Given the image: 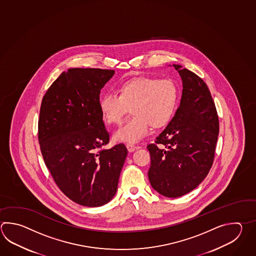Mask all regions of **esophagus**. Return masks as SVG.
I'll use <instances>...</instances> for the list:
<instances>
[{"label":"esophagus","instance_id":"1","mask_svg":"<svg viewBox=\"0 0 256 256\" xmlns=\"http://www.w3.org/2000/svg\"><path fill=\"white\" fill-rule=\"evenodd\" d=\"M126 146V148H128V150L130 152H133L134 150H138V148H140V146H135V145L130 144V143H128Z\"/></svg>","mask_w":256,"mask_h":256}]
</instances>
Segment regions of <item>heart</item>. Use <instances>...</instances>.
<instances>
[{
    "mask_svg": "<svg viewBox=\"0 0 256 256\" xmlns=\"http://www.w3.org/2000/svg\"><path fill=\"white\" fill-rule=\"evenodd\" d=\"M118 93L106 92L100 108L108 124H120L131 106L133 116L114 133L116 141L136 143L150 134L152 126L162 128L177 108L178 89L172 79L138 78L121 84Z\"/></svg>",
    "mask_w": 256,
    "mask_h": 256,
    "instance_id": "obj_1",
    "label": "heart"
}]
</instances>
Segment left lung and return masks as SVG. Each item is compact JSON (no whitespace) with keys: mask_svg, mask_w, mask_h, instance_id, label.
<instances>
[{"mask_svg":"<svg viewBox=\"0 0 256 256\" xmlns=\"http://www.w3.org/2000/svg\"><path fill=\"white\" fill-rule=\"evenodd\" d=\"M173 66L182 79L180 104L155 143L146 146L150 182L168 198L192 192L208 175L219 135V118L206 83L182 66Z\"/></svg>","mask_w":256,"mask_h":256,"instance_id":"left-lung-1","label":"left lung"}]
</instances>
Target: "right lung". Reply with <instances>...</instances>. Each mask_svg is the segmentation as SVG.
I'll return each mask as SVG.
<instances>
[{
    "instance_id": "1",
    "label": "right lung",
    "mask_w": 256,
    "mask_h": 256,
    "mask_svg": "<svg viewBox=\"0 0 256 256\" xmlns=\"http://www.w3.org/2000/svg\"><path fill=\"white\" fill-rule=\"evenodd\" d=\"M115 73L100 68H69L44 96L38 120L42 158L62 192L74 202L98 207L114 197L128 150L110 142L100 94Z\"/></svg>"
}]
</instances>
